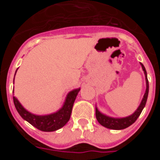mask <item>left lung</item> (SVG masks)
Listing matches in <instances>:
<instances>
[{"label":"left lung","mask_w":160,"mask_h":160,"mask_svg":"<svg viewBox=\"0 0 160 160\" xmlns=\"http://www.w3.org/2000/svg\"><path fill=\"white\" fill-rule=\"evenodd\" d=\"M142 69L145 74V79H146V91L144 94L143 98H142V101H141L140 104L137 108L136 111L133 113L132 114L129 115V116L123 117V118H114V117L108 116L107 114H104L98 111V107H95V115L96 118H97L98 122H99L102 126L105 127V128H109V129L112 130H122L125 128H128L131 125H132L134 122L137 120L138 116L140 115L141 112L143 110L144 107L146 105L147 99H148V91H149V83H148V74H147L146 69L144 67L143 65L140 63Z\"/></svg>","instance_id":"1"}]
</instances>
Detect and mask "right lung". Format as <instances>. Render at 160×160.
Listing matches in <instances>:
<instances>
[{"label":"right lung","mask_w":160,"mask_h":160,"mask_svg":"<svg viewBox=\"0 0 160 160\" xmlns=\"http://www.w3.org/2000/svg\"><path fill=\"white\" fill-rule=\"evenodd\" d=\"M16 70V73H17ZM15 73V74H16ZM15 78V76H14ZM14 82V80H13ZM80 91V88L74 89L68 93L66 95L63 106L58 111L52 114H46V115H38L28 111L24 108L23 106L20 103L18 99L13 96V102L17 111L22 116L23 119L32 125L37 129L42 131H54L64 127L67 122L70 120L71 115L72 108L73 102L75 101L76 97ZM13 92V90H12Z\"/></svg>","instance_id":"obj_1"}]
</instances>
